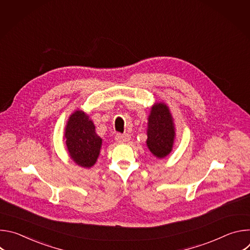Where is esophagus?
I'll return each instance as SVG.
<instances>
[{"label": "esophagus", "mask_w": 250, "mask_h": 250, "mask_svg": "<svg viewBox=\"0 0 250 250\" xmlns=\"http://www.w3.org/2000/svg\"><path fill=\"white\" fill-rule=\"evenodd\" d=\"M116 140L118 142H126L129 140V135L128 134H121V133H117L116 134Z\"/></svg>", "instance_id": "1"}]
</instances>
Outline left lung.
Listing matches in <instances>:
<instances>
[{
  "label": "left lung",
  "mask_w": 250,
  "mask_h": 250,
  "mask_svg": "<svg viewBox=\"0 0 250 250\" xmlns=\"http://www.w3.org/2000/svg\"><path fill=\"white\" fill-rule=\"evenodd\" d=\"M174 135L172 117L167 105L156 104L152 106L148 118L146 144L151 153L158 158L168 155L172 150Z\"/></svg>",
  "instance_id": "1"
}]
</instances>
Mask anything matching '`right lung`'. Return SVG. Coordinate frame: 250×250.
<instances>
[{"mask_svg": "<svg viewBox=\"0 0 250 250\" xmlns=\"http://www.w3.org/2000/svg\"><path fill=\"white\" fill-rule=\"evenodd\" d=\"M69 155L78 165L92 167L99 156L102 138L95 132V125L82 111L70 117L65 129Z\"/></svg>", "mask_w": 250, "mask_h": 250, "instance_id": "right-lung-1", "label": "right lung"}]
</instances>
